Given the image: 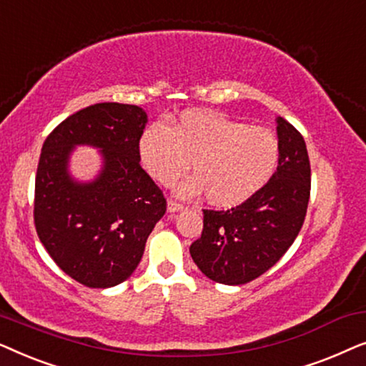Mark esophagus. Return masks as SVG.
I'll use <instances>...</instances> for the list:
<instances>
[{
	"label": "esophagus",
	"instance_id": "obj_1",
	"mask_svg": "<svg viewBox=\"0 0 366 366\" xmlns=\"http://www.w3.org/2000/svg\"><path fill=\"white\" fill-rule=\"evenodd\" d=\"M167 209H168V213H177V212H182V209H183V204H179V203H177V202H173V199H168V203H167Z\"/></svg>",
	"mask_w": 366,
	"mask_h": 366
}]
</instances>
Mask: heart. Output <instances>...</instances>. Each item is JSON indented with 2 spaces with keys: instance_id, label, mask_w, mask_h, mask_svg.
Segmentation results:
<instances>
[{
  "instance_id": "1",
  "label": "heart",
  "mask_w": 366,
  "mask_h": 366,
  "mask_svg": "<svg viewBox=\"0 0 366 366\" xmlns=\"http://www.w3.org/2000/svg\"><path fill=\"white\" fill-rule=\"evenodd\" d=\"M138 152L149 177L163 187L189 169L178 188L183 197L207 194L214 207H234L258 192L278 163V142L264 128L248 127L214 109H187L172 127L157 123L139 138Z\"/></svg>"
}]
</instances>
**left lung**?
Instances as JSON below:
<instances>
[{
  "label": "left lung",
  "mask_w": 366,
  "mask_h": 366,
  "mask_svg": "<svg viewBox=\"0 0 366 366\" xmlns=\"http://www.w3.org/2000/svg\"><path fill=\"white\" fill-rule=\"evenodd\" d=\"M278 167L269 182L247 202L227 212L203 209L202 238L189 254L204 277L243 285L273 267L292 247L307 214L310 159L293 124L277 118Z\"/></svg>",
  "instance_id": "left-lung-1"
}]
</instances>
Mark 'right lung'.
Wrapping results in <instances>:
<instances>
[{
	"label": "right lung",
	"mask_w": 366,
	"mask_h": 366,
	"mask_svg": "<svg viewBox=\"0 0 366 366\" xmlns=\"http://www.w3.org/2000/svg\"><path fill=\"white\" fill-rule=\"evenodd\" d=\"M143 108L97 103L79 109L43 143L34 182V224L54 263L89 288L132 277L167 199L139 167ZM76 146L100 149L102 168L89 182L69 172Z\"/></svg>",
	"instance_id": "add662e5"
}]
</instances>
